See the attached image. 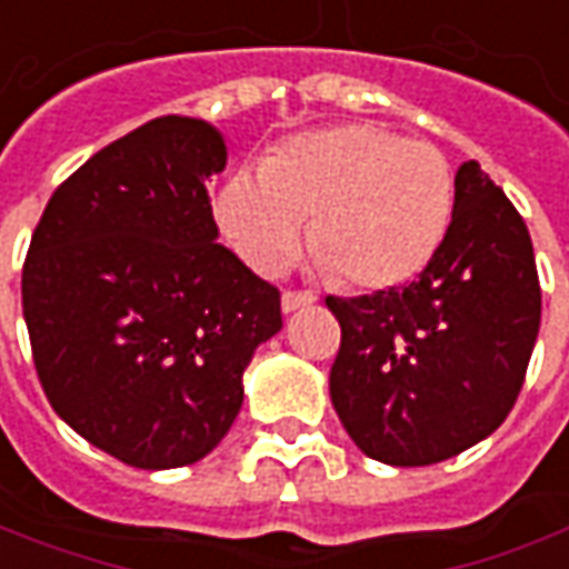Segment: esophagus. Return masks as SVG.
Returning a JSON list of instances; mask_svg holds the SVG:
<instances>
[{
  "label": "esophagus",
  "instance_id": "obj_1",
  "mask_svg": "<svg viewBox=\"0 0 569 569\" xmlns=\"http://www.w3.org/2000/svg\"><path fill=\"white\" fill-rule=\"evenodd\" d=\"M315 301V292H283L280 305H283V315H292V311H301V308H311Z\"/></svg>",
  "mask_w": 569,
  "mask_h": 569
}]
</instances>
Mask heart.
I'll return each instance as SVG.
<instances>
[{"mask_svg": "<svg viewBox=\"0 0 569 569\" xmlns=\"http://www.w3.org/2000/svg\"><path fill=\"white\" fill-rule=\"evenodd\" d=\"M455 211L448 158L430 142L373 123L296 137L230 177L218 202L223 233L258 273H280L311 218L317 268L358 289L415 280L446 242Z\"/></svg>", "mask_w": 569, "mask_h": 569, "instance_id": "obj_1", "label": "heart"}]
</instances>
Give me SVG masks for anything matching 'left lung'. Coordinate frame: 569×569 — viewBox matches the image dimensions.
I'll return each mask as SVG.
<instances>
[{"instance_id": "1", "label": "left lung", "mask_w": 569, "mask_h": 569, "mask_svg": "<svg viewBox=\"0 0 569 569\" xmlns=\"http://www.w3.org/2000/svg\"><path fill=\"white\" fill-rule=\"evenodd\" d=\"M342 327L330 398L351 442L392 467L461 455L505 423L542 320L532 239L463 161L446 242L411 286L327 299Z\"/></svg>"}]
</instances>
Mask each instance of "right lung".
<instances>
[{"label":"right lung","instance_id":"obj_1","mask_svg":"<svg viewBox=\"0 0 569 569\" xmlns=\"http://www.w3.org/2000/svg\"><path fill=\"white\" fill-rule=\"evenodd\" d=\"M227 142L164 114L52 192L21 277L33 365L56 415L142 470L202 461L242 408L280 292L218 246L204 183Z\"/></svg>","mask_w":569,"mask_h":569}]
</instances>
